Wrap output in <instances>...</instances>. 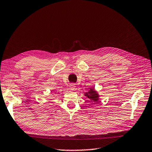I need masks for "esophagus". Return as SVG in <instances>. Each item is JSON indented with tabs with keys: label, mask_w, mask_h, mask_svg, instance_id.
<instances>
[{
	"label": "esophagus",
	"mask_w": 152,
	"mask_h": 152,
	"mask_svg": "<svg viewBox=\"0 0 152 152\" xmlns=\"http://www.w3.org/2000/svg\"><path fill=\"white\" fill-rule=\"evenodd\" d=\"M75 84H70V86H69V89H70V90H75Z\"/></svg>",
	"instance_id": "obj_1"
}]
</instances>
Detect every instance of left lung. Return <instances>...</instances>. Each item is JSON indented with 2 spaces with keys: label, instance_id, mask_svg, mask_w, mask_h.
Returning <instances> with one entry per match:
<instances>
[{
  "label": "left lung",
  "instance_id": "8db88e82",
  "mask_svg": "<svg viewBox=\"0 0 152 152\" xmlns=\"http://www.w3.org/2000/svg\"><path fill=\"white\" fill-rule=\"evenodd\" d=\"M84 96L88 99V100H90V101L93 102L94 104L97 103L100 99V95L99 93L94 88H90L88 92L84 93ZM88 101H87V102Z\"/></svg>",
  "mask_w": 152,
  "mask_h": 152
}]
</instances>
